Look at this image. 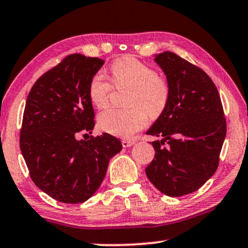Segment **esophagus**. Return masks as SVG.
<instances>
[{"mask_svg": "<svg viewBox=\"0 0 248 248\" xmlns=\"http://www.w3.org/2000/svg\"><path fill=\"white\" fill-rule=\"evenodd\" d=\"M121 143H122V146H124V147H130L135 144L134 140H122Z\"/></svg>", "mask_w": 248, "mask_h": 248, "instance_id": "34e87169", "label": "esophagus"}]
</instances>
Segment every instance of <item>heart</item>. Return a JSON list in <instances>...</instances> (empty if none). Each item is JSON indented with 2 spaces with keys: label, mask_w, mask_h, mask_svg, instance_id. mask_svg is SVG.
<instances>
[{
  "label": "heart",
  "mask_w": 248,
  "mask_h": 248,
  "mask_svg": "<svg viewBox=\"0 0 248 248\" xmlns=\"http://www.w3.org/2000/svg\"><path fill=\"white\" fill-rule=\"evenodd\" d=\"M112 79L118 88H130L127 108H106L98 114L97 122L105 133L130 137L142 129L147 118H156L165 111L169 99V87L149 65L134 57H122L111 66ZM112 86L105 74L96 73L89 84V98L97 108L108 103Z\"/></svg>",
  "instance_id": "b5f03b06"
}]
</instances>
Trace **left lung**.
Masks as SVG:
<instances>
[{
	"label": "left lung",
	"instance_id": "left-lung-1",
	"mask_svg": "<svg viewBox=\"0 0 248 248\" xmlns=\"http://www.w3.org/2000/svg\"><path fill=\"white\" fill-rule=\"evenodd\" d=\"M155 62L166 75L169 99L146 131L161 140L152 142L155 155L145 173L166 196L180 197L214 175L227 124L217 89L202 68L170 51L155 55Z\"/></svg>",
	"mask_w": 248,
	"mask_h": 248
}]
</instances>
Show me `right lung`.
<instances>
[{
	"label": "right lung",
	"mask_w": 248,
	"mask_h": 248,
	"mask_svg": "<svg viewBox=\"0 0 248 248\" xmlns=\"http://www.w3.org/2000/svg\"><path fill=\"white\" fill-rule=\"evenodd\" d=\"M104 61L67 56L34 83L25 105L20 150L35 186L65 203L84 202L101 186L112 156L122 144L108 133H92L95 112L89 84ZM88 135V134H86Z\"/></svg>",
	"instance_id": "right-lung-1"
}]
</instances>
